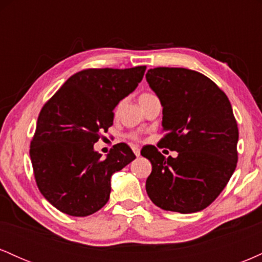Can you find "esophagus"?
I'll return each instance as SVG.
<instances>
[{
    "label": "esophagus",
    "instance_id": "obj_1",
    "mask_svg": "<svg viewBox=\"0 0 262 262\" xmlns=\"http://www.w3.org/2000/svg\"><path fill=\"white\" fill-rule=\"evenodd\" d=\"M132 149H133V152L135 154V156H139V155H140V149L138 148L137 145H133V146H132Z\"/></svg>",
    "mask_w": 262,
    "mask_h": 262
}]
</instances>
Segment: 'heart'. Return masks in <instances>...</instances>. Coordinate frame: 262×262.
<instances>
[{
    "instance_id": "heart-1",
    "label": "heart",
    "mask_w": 262,
    "mask_h": 262,
    "mask_svg": "<svg viewBox=\"0 0 262 262\" xmlns=\"http://www.w3.org/2000/svg\"><path fill=\"white\" fill-rule=\"evenodd\" d=\"M150 96H152L151 93H141V95L139 96V102L144 101V100H146V98L150 97ZM128 137L130 138L132 140H139V139H140L139 134H138V133H130V134L128 135Z\"/></svg>"
}]
</instances>
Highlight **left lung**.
<instances>
[{
    "mask_svg": "<svg viewBox=\"0 0 262 262\" xmlns=\"http://www.w3.org/2000/svg\"><path fill=\"white\" fill-rule=\"evenodd\" d=\"M146 81L162 106L160 144L179 154L165 158L155 146L141 150L152 166L146 193L161 209L200 212L221 194L236 167L239 130L230 102L212 80L188 69H150Z\"/></svg>",
    "mask_w": 262,
    "mask_h": 262,
    "instance_id": "obj_1",
    "label": "left lung"
}]
</instances>
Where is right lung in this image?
Here are the masks:
<instances>
[{"label": "right lung", "mask_w": 262, "mask_h": 262, "mask_svg": "<svg viewBox=\"0 0 262 262\" xmlns=\"http://www.w3.org/2000/svg\"><path fill=\"white\" fill-rule=\"evenodd\" d=\"M145 69L79 71L41 108L29 155L39 191L60 212L86 217L100 210L110 200L111 177L135 159L125 143L104 159L93 144L113 124V110L137 89Z\"/></svg>", "instance_id": "1"}]
</instances>
